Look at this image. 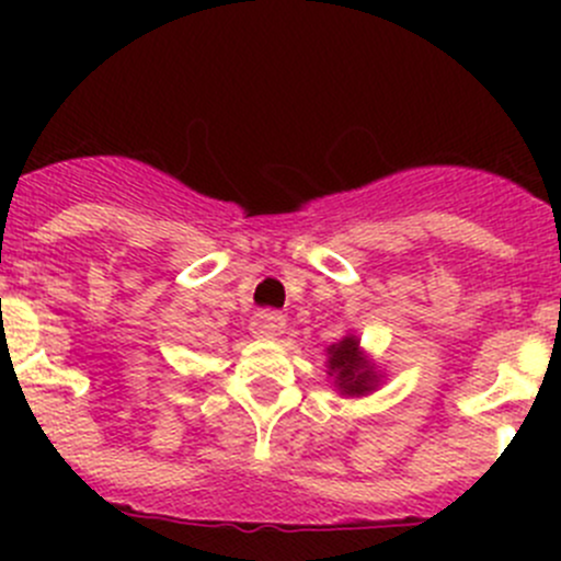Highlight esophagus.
Here are the masks:
<instances>
[{
    "label": "esophagus",
    "instance_id": "esophagus-1",
    "mask_svg": "<svg viewBox=\"0 0 561 561\" xmlns=\"http://www.w3.org/2000/svg\"><path fill=\"white\" fill-rule=\"evenodd\" d=\"M287 320L285 314L271 312V309H263V312H254L252 317V333L257 339H279L285 333Z\"/></svg>",
    "mask_w": 561,
    "mask_h": 561
}]
</instances>
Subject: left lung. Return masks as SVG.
<instances>
[{
	"instance_id": "1",
	"label": "left lung",
	"mask_w": 561,
	"mask_h": 561,
	"mask_svg": "<svg viewBox=\"0 0 561 561\" xmlns=\"http://www.w3.org/2000/svg\"><path fill=\"white\" fill-rule=\"evenodd\" d=\"M325 369L333 390H339V396H347V399H360V396L375 393L377 386H382V371H377L371 355L360 347V339L355 331H347L339 342L328 344Z\"/></svg>"
}]
</instances>
